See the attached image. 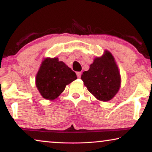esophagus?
Here are the masks:
<instances>
[{
  "mask_svg": "<svg viewBox=\"0 0 152 152\" xmlns=\"http://www.w3.org/2000/svg\"><path fill=\"white\" fill-rule=\"evenodd\" d=\"M76 74H77V76L79 78H80L81 75H82V72H77Z\"/></svg>",
  "mask_w": 152,
  "mask_h": 152,
  "instance_id": "1",
  "label": "esophagus"
}]
</instances>
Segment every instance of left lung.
<instances>
[{
  "mask_svg": "<svg viewBox=\"0 0 152 152\" xmlns=\"http://www.w3.org/2000/svg\"><path fill=\"white\" fill-rule=\"evenodd\" d=\"M85 86L99 101H110L117 94L121 77L113 56L105 50L101 57H95L90 68L81 77Z\"/></svg>",
  "mask_w": 152,
  "mask_h": 152,
  "instance_id": "1",
  "label": "left lung"
}]
</instances>
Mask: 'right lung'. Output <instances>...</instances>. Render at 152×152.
Here are the masks:
<instances>
[{
  "instance_id": "right-lung-1",
  "label": "right lung",
  "mask_w": 152,
  "mask_h": 152,
  "mask_svg": "<svg viewBox=\"0 0 152 152\" xmlns=\"http://www.w3.org/2000/svg\"><path fill=\"white\" fill-rule=\"evenodd\" d=\"M75 72L57 57L44 58L36 75L35 84L43 98L54 100L75 80Z\"/></svg>"
}]
</instances>
